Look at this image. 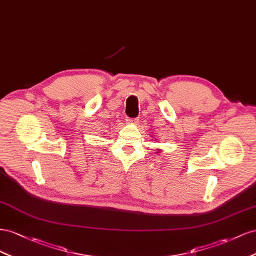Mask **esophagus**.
I'll use <instances>...</instances> for the list:
<instances>
[{
  "label": "esophagus",
  "instance_id": "1",
  "mask_svg": "<svg viewBox=\"0 0 256 256\" xmlns=\"http://www.w3.org/2000/svg\"><path fill=\"white\" fill-rule=\"evenodd\" d=\"M126 120L128 123H136V122L138 121L137 118H128H128H126Z\"/></svg>",
  "mask_w": 256,
  "mask_h": 256
}]
</instances>
